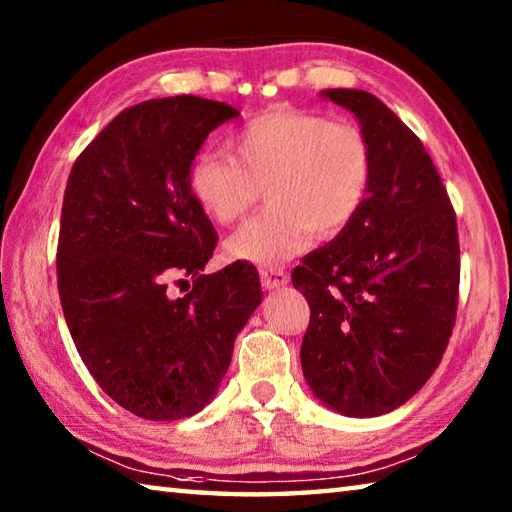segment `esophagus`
I'll return each instance as SVG.
<instances>
[{
  "mask_svg": "<svg viewBox=\"0 0 512 512\" xmlns=\"http://www.w3.org/2000/svg\"><path fill=\"white\" fill-rule=\"evenodd\" d=\"M259 280H262L264 289H280L289 282V273L284 271V268H277V266L262 268V271H259Z\"/></svg>",
  "mask_w": 512,
  "mask_h": 512,
  "instance_id": "34e87169",
  "label": "esophagus"
}]
</instances>
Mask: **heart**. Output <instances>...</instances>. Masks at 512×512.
Segmentation results:
<instances>
[{
  "instance_id": "b5f03b06",
  "label": "heart",
  "mask_w": 512,
  "mask_h": 512,
  "mask_svg": "<svg viewBox=\"0 0 512 512\" xmlns=\"http://www.w3.org/2000/svg\"><path fill=\"white\" fill-rule=\"evenodd\" d=\"M230 155L201 151L187 183L196 203L219 223H237L259 194L268 207L228 241V253L253 264H277L334 239L366 205L375 158L368 137L350 121L298 108H273L230 137Z\"/></svg>"
}]
</instances>
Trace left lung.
<instances>
[{
  "label": "left lung",
  "instance_id": "1",
  "mask_svg": "<svg viewBox=\"0 0 512 512\" xmlns=\"http://www.w3.org/2000/svg\"><path fill=\"white\" fill-rule=\"evenodd\" d=\"M354 112L375 176L343 235L293 268L309 302L300 363L329 409L372 418L427 384L456 323L461 248L456 212L420 137L363 90H325Z\"/></svg>",
  "mask_w": 512,
  "mask_h": 512
}]
</instances>
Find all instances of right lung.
I'll return each mask as SVG.
<instances>
[{
  "mask_svg": "<svg viewBox=\"0 0 512 512\" xmlns=\"http://www.w3.org/2000/svg\"><path fill=\"white\" fill-rule=\"evenodd\" d=\"M237 115L194 94L142 101L121 110L69 171L60 305L94 381L144 420L201 411L262 302L253 264L201 275L219 235L187 183L207 135ZM189 281L192 292L172 296Z\"/></svg>",
  "mask_w": 512,
  "mask_h": 512,
  "instance_id": "add662e5",
  "label": "right lung"
}]
</instances>
